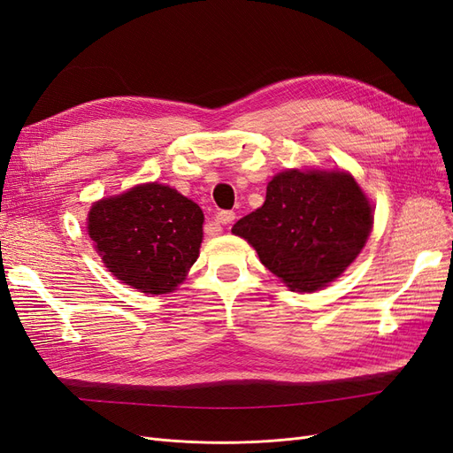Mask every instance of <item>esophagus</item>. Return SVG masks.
I'll return each instance as SVG.
<instances>
[{
    "instance_id": "obj_1",
    "label": "esophagus",
    "mask_w": 453,
    "mask_h": 453,
    "mask_svg": "<svg viewBox=\"0 0 453 453\" xmlns=\"http://www.w3.org/2000/svg\"><path fill=\"white\" fill-rule=\"evenodd\" d=\"M236 219V213L234 211H228V210H225V211H219L217 215H215V225H230L232 221H234Z\"/></svg>"
}]
</instances>
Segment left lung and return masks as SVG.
I'll return each mask as SVG.
<instances>
[{
  "label": "left lung",
  "mask_w": 453,
  "mask_h": 453,
  "mask_svg": "<svg viewBox=\"0 0 453 453\" xmlns=\"http://www.w3.org/2000/svg\"><path fill=\"white\" fill-rule=\"evenodd\" d=\"M372 230V205L346 172L287 170L266 187L258 210L232 226L291 291L334 281Z\"/></svg>",
  "instance_id": "8db88e82"
}]
</instances>
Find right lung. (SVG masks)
Wrapping results in <instances>:
<instances>
[{"instance_id":"obj_1","label":"right lung","mask_w":453,"mask_h":453,"mask_svg":"<svg viewBox=\"0 0 453 453\" xmlns=\"http://www.w3.org/2000/svg\"><path fill=\"white\" fill-rule=\"evenodd\" d=\"M202 225L198 203L158 183L104 198L88 213V234L104 265L145 295L170 293L185 280L200 255Z\"/></svg>"}]
</instances>
